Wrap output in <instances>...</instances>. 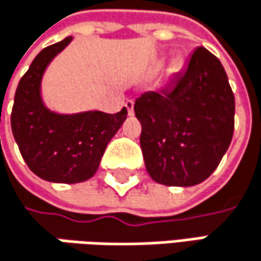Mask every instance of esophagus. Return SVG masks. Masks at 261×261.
I'll return each mask as SVG.
<instances>
[{
	"label": "esophagus",
	"mask_w": 261,
	"mask_h": 261,
	"mask_svg": "<svg viewBox=\"0 0 261 261\" xmlns=\"http://www.w3.org/2000/svg\"><path fill=\"white\" fill-rule=\"evenodd\" d=\"M125 107H127V112H128V115L133 116L134 115V101L133 99H128L127 102H125Z\"/></svg>",
	"instance_id": "obj_1"
}]
</instances>
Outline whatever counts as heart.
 Returning <instances> with one entry per match:
<instances>
[{"mask_svg": "<svg viewBox=\"0 0 261 261\" xmlns=\"http://www.w3.org/2000/svg\"><path fill=\"white\" fill-rule=\"evenodd\" d=\"M178 68V65H174V69H177Z\"/></svg>", "mask_w": 261, "mask_h": 261, "instance_id": "1", "label": "heart"}]
</instances>
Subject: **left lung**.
Returning a JSON list of instances; mask_svg holds the SVG:
<instances>
[{
    "mask_svg": "<svg viewBox=\"0 0 261 261\" xmlns=\"http://www.w3.org/2000/svg\"><path fill=\"white\" fill-rule=\"evenodd\" d=\"M140 148L149 177L189 187L207 180L227 152L234 131V95L210 51L196 48L168 90L136 99Z\"/></svg>",
    "mask_w": 261,
    "mask_h": 261,
    "instance_id": "1",
    "label": "left lung"
}]
</instances>
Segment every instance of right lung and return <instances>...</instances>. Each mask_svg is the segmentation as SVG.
I'll list each match as a JSON object with an SVG mask.
<instances>
[{
	"instance_id": "obj_1",
	"label": "right lung",
	"mask_w": 261,
	"mask_h": 261,
	"mask_svg": "<svg viewBox=\"0 0 261 261\" xmlns=\"http://www.w3.org/2000/svg\"><path fill=\"white\" fill-rule=\"evenodd\" d=\"M72 37L42 49L21 79L12 110V131L31 172L51 182L74 184L92 178L101 157L127 119V109L110 115L99 110L57 113L42 98V79Z\"/></svg>"
}]
</instances>
